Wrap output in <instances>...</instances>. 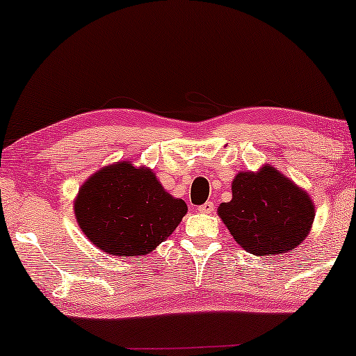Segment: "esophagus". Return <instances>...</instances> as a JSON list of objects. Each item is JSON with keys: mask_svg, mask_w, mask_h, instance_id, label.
<instances>
[{"mask_svg": "<svg viewBox=\"0 0 356 356\" xmlns=\"http://www.w3.org/2000/svg\"><path fill=\"white\" fill-rule=\"evenodd\" d=\"M212 211H213L212 202H206V204H202V206L197 207V212H201V213H211Z\"/></svg>", "mask_w": 356, "mask_h": 356, "instance_id": "1", "label": "esophagus"}]
</instances>
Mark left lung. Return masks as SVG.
<instances>
[{
	"mask_svg": "<svg viewBox=\"0 0 356 356\" xmlns=\"http://www.w3.org/2000/svg\"><path fill=\"white\" fill-rule=\"evenodd\" d=\"M233 197L218 216L235 241L254 256L284 254L308 236L314 206L308 194L270 165L257 173H238Z\"/></svg>",
	"mask_w": 356,
	"mask_h": 356,
	"instance_id": "obj_1",
	"label": "left lung"
}]
</instances>
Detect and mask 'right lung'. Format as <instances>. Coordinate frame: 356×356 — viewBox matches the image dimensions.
Wrapping results in <instances>:
<instances>
[{
  "label": "right lung",
  "instance_id": "add662e5",
  "mask_svg": "<svg viewBox=\"0 0 356 356\" xmlns=\"http://www.w3.org/2000/svg\"><path fill=\"white\" fill-rule=\"evenodd\" d=\"M183 199L165 191L155 173L116 162L87 179L74 212L84 235L115 256H140L155 250L186 213Z\"/></svg>",
  "mask_w": 356,
  "mask_h": 356
}]
</instances>
